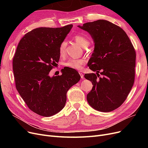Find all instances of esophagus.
I'll return each mask as SVG.
<instances>
[{
  "label": "esophagus",
  "instance_id": "1",
  "mask_svg": "<svg viewBox=\"0 0 148 148\" xmlns=\"http://www.w3.org/2000/svg\"><path fill=\"white\" fill-rule=\"evenodd\" d=\"M79 74L80 75L81 78H82V79H84V75H83V74L82 72H80V73H79Z\"/></svg>",
  "mask_w": 148,
  "mask_h": 148
}]
</instances>
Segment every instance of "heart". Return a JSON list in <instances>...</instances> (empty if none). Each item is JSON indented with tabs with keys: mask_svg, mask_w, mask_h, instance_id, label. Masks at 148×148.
Returning a JSON list of instances; mask_svg holds the SVG:
<instances>
[{
	"mask_svg": "<svg viewBox=\"0 0 148 148\" xmlns=\"http://www.w3.org/2000/svg\"><path fill=\"white\" fill-rule=\"evenodd\" d=\"M75 41L78 42L82 47L86 48L89 45L90 41L86 36L82 34L76 35L74 36ZM67 42L66 41H62L59 47V55L61 57H63L66 54V48ZM85 63V59H75V58H70L67 60L65 63L64 65L67 67L74 69L81 70L83 68V65Z\"/></svg>",
	"mask_w": 148,
	"mask_h": 148,
	"instance_id": "1",
	"label": "heart"
}]
</instances>
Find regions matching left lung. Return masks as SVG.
I'll list each match as a JSON object with an SVG mask.
<instances>
[{
  "mask_svg": "<svg viewBox=\"0 0 148 148\" xmlns=\"http://www.w3.org/2000/svg\"><path fill=\"white\" fill-rule=\"evenodd\" d=\"M78 27L87 31L95 43L88 65L97 74H84L94 85L87 95L88 102L98 111H113L125 101L133 86L134 47L125 31L107 20H98Z\"/></svg>",
  "mask_w": 148,
  "mask_h": 148,
  "instance_id": "left-lung-1",
  "label": "left lung"
}]
</instances>
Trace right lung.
I'll return each mask as SVG.
<instances>
[{
  "label": "right lung",
  "instance_id": "right-lung-1",
  "mask_svg": "<svg viewBox=\"0 0 148 148\" xmlns=\"http://www.w3.org/2000/svg\"><path fill=\"white\" fill-rule=\"evenodd\" d=\"M73 27H39L20 41L12 61L16 89L27 107L49 117L65 107L69 89L80 80L75 69L64 68L61 75L50 77L59 62V47Z\"/></svg>",
  "mask_w": 148,
  "mask_h": 148
}]
</instances>
